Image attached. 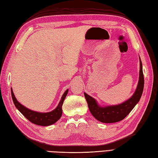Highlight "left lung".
<instances>
[{"label": "left lung", "mask_w": 158, "mask_h": 158, "mask_svg": "<svg viewBox=\"0 0 158 158\" xmlns=\"http://www.w3.org/2000/svg\"><path fill=\"white\" fill-rule=\"evenodd\" d=\"M143 88L144 76L142 62L140 58V72L138 85L132 96L126 101L117 105L101 106L98 105L96 100L92 96L87 94L86 93H84V96L88 102L89 111L97 120L102 123H115L123 119L134 109V107L139 102L141 98Z\"/></svg>", "instance_id": "8db88e82"}]
</instances>
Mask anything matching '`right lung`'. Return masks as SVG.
Here are the masks:
<instances>
[{
    "instance_id": "1",
    "label": "right lung",
    "mask_w": 158,
    "mask_h": 158,
    "mask_svg": "<svg viewBox=\"0 0 158 158\" xmlns=\"http://www.w3.org/2000/svg\"><path fill=\"white\" fill-rule=\"evenodd\" d=\"M11 90L13 103H14L16 108L19 110V112L31 122L36 124V125L42 126H48L52 125V124L55 123L60 119L62 114V106L63 105L64 100L67 94H68L69 92V89L66 90L65 92L64 93V94L62 96L61 100H60L58 105L57 106V107L54 110L48 113H40L34 111V110H32L31 109L26 108L24 106L21 105V104L17 100L14 94H13L12 88H11Z\"/></svg>"
}]
</instances>
